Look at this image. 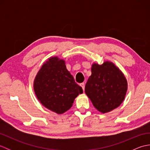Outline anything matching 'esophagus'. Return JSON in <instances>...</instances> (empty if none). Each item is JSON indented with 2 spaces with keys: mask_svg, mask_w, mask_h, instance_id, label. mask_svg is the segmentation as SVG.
Returning <instances> with one entry per match:
<instances>
[{
  "mask_svg": "<svg viewBox=\"0 0 150 150\" xmlns=\"http://www.w3.org/2000/svg\"><path fill=\"white\" fill-rule=\"evenodd\" d=\"M80 86H81L82 87V90H83V91H84V88H85V84L84 83V82H83V83H81V84H80Z\"/></svg>",
  "mask_w": 150,
  "mask_h": 150,
  "instance_id": "esophagus-1",
  "label": "esophagus"
}]
</instances>
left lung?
<instances>
[{
	"label": "left lung",
	"instance_id": "1",
	"mask_svg": "<svg viewBox=\"0 0 150 150\" xmlns=\"http://www.w3.org/2000/svg\"><path fill=\"white\" fill-rule=\"evenodd\" d=\"M127 90L125 76L113 62L92 64L85 93L98 111L106 113L119 107L125 98Z\"/></svg>",
	"mask_w": 150,
	"mask_h": 150
}]
</instances>
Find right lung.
Here are the masks:
<instances>
[{"label":"right lung","mask_w":150,"mask_h":150,"mask_svg":"<svg viewBox=\"0 0 150 150\" xmlns=\"http://www.w3.org/2000/svg\"><path fill=\"white\" fill-rule=\"evenodd\" d=\"M33 90L40 103L57 114L69 110L75 98L83 93L66 69L64 60L57 56L43 64L35 78Z\"/></svg>","instance_id":"add662e5"}]
</instances>
